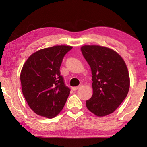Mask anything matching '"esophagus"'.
<instances>
[{"label":"esophagus","instance_id":"34e87169","mask_svg":"<svg viewBox=\"0 0 147 147\" xmlns=\"http://www.w3.org/2000/svg\"><path fill=\"white\" fill-rule=\"evenodd\" d=\"M80 87H81V86H76V87L72 88V90H73L74 91H76V90H77L80 89Z\"/></svg>","mask_w":147,"mask_h":147}]
</instances>
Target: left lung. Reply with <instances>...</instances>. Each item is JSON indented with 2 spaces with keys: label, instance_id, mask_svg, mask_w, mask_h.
Here are the masks:
<instances>
[{
  "label": "left lung",
  "instance_id": "obj_1",
  "mask_svg": "<svg viewBox=\"0 0 147 147\" xmlns=\"http://www.w3.org/2000/svg\"><path fill=\"white\" fill-rule=\"evenodd\" d=\"M82 53L91 68L93 94L86 107L97 116L116 110L127 96L130 77L122 57L114 50L103 46L86 45Z\"/></svg>",
  "mask_w": 147,
  "mask_h": 147
}]
</instances>
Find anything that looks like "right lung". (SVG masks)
Returning <instances> with one entry per match:
<instances>
[{"mask_svg":"<svg viewBox=\"0 0 147 147\" xmlns=\"http://www.w3.org/2000/svg\"><path fill=\"white\" fill-rule=\"evenodd\" d=\"M71 46L55 45L35 52L21 71L23 94L31 109L38 115L52 118L61 111L70 93L60 75L64 55Z\"/></svg>","mask_w":147,"mask_h":147,"instance_id":"1","label":"right lung"}]
</instances>
